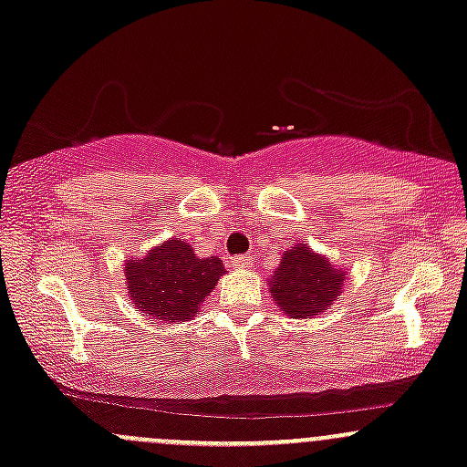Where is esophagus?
<instances>
[{
	"label": "esophagus",
	"mask_w": 467,
	"mask_h": 467,
	"mask_svg": "<svg viewBox=\"0 0 467 467\" xmlns=\"http://www.w3.org/2000/svg\"><path fill=\"white\" fill-rule=\"evenodd\" d=\"M254 257L250 254H237V257H230V268H250Z\"/></svg>",
	"instance_id": "esophagus-1"
}]
</instances>
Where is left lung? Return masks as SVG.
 I'll return each instance as SVG.
<instances>
[{"label": "left lung", "instance_id": "left-lung-1", "mask_svg": "<svg viewBox=\"0 0 467 467\" xmlns=\"http://www.w3.org/2000/svg\"><path fill=\"white\" fill-rule=\"evenodd\" d=\"M343 279V270H337L326 257L312 253L310 245L299 244L284 253L270 281V292L290 319H308L330 308L332 301L341 295Z\"/></svg>", "mask_w": 467, "mask_h": 467}]
</instances>
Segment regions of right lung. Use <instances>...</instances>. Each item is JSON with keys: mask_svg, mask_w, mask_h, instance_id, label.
Instances as JSON below:
<instances>
[{"mask_svg": "<svg viewBox=\"0 0 467 467\" xmlns=\"http://www.w3.org/2000/svg\"><path fill=\"white\" fill-rule=\"evenodd\" d=\"M223 273L222 259H199L186 242L171 239L143 259L128 261V295L143 315L175 324L199 312Z\"/></svg>", "mask_w": 467, "mask_h": 467, "instance_id": "obj_1", "label": "right lung"}]
</instances>
